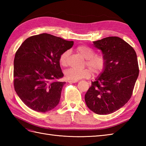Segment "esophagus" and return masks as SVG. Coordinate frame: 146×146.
I'll list each match as a JSON object with an SVG mask.
<instances>
[{
    "label": "esophagus",
    "instance_id": "1",
    "mask_svg": "<svg viewBox=\"0 0 146 146\" xmlns=\"http://www.w3.org/2000/svg\"><path fill=\"white\" fill-rule=\"evenodd\" d=\"M68 82H69L70 83H76V82H77L78 81H70V80H69V81H68Z\"/></svg>",
    "mask_w": 146,
    "mask_h": 146
}]
</instances>
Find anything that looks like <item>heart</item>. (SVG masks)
I'll return each instance as SVG.
<instances>
[{
	"instance_id": "heart-1",
	"label": "heart",
	"mask_w": 146,
	"mask_h": 146,
	"mask_svg": "<svg viewBox=\"0 0 146 146\" xmlns=\"http://www.w3.org/2000/svg\"><path fill=\"white\" fill-rule=\"evenodd\" d=\"M76 50L85 59V64L94 74H99L103 71L106 65V60L104 56L95 55L94 51L86 46H80L77 48ZM69 55L70 51L67 50L64 51L60 56L59 62L61 66H67ZM90 70L88 68L83 70L69 68L64 71V76L65 78L70 81H78L80 79L90 77L92 71Z\"/></svg>"
}]
</instances>
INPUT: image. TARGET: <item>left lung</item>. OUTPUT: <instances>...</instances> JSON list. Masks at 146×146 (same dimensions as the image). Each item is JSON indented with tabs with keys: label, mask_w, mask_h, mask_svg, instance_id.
I'll return each mask as SVG.
<instances>
[{
	"label": "left lung",
	"mask_w": 146,
	"mask_h": 146,
	"mask_svg": "<svg viewBox=\"0 0 146 146\" xmlns=\"http://www.w3.org/2000/svg\"><path fill=\"white\" fill-rule=\"evenodd\" d=\"M93 42L102 51L106 65L92 82L85 100L95 113L107 115L120 109L131 97L139 72L137 54L119 37H107Z\"/></svg>",
	"instance_id": "obj_1"
}]
</instances>
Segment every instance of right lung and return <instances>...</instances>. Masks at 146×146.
<instances>
[{
  "mask_svg": "<svg viewBox=\"0 0 146 146\" xmlns=\"http://www.w3.org/2000/svg\"><path fill=\"white\" fill-rule=\"evenodd\" d=\"M73 41L49 34L31 36L18 49L14 60V86L23 103L31 109L46 112L57 106L66 82L60 56Z\"/></svg>",
  "mask_w": 146,
  "mask_h": 146,
  "instance_id": "obj_1",
  "label": "right lung"
}]
</instances>
